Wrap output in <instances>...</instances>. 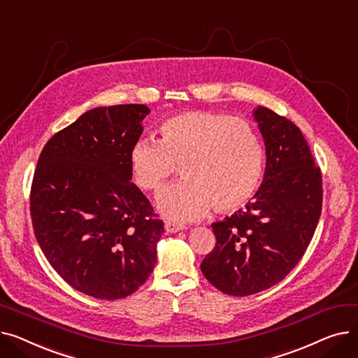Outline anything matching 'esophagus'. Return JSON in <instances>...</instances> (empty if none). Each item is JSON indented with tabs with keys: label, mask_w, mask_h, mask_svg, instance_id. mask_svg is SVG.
Segmentation results:
<instances>
[{
	"label": "esophagus",
	"mask_w": 358,
	"mask_h": 358,
	"mask_svg": "<svg viewBox=\"0 0 358 358\" xmlns=\"http://www.w3.org/2000/svg\"><path fill=\"white\" fill-rule=\"evenodd\" d=\"M182 229H184L182 224H178V223H174V222H165V231L168 234H174V232L182 231Z\"/></svg>",
	"instance_id": "esophagus-1"
}]
</instances>
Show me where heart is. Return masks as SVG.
Returning a JSON list of instances; mask_svg holds the SVG:
<instances>
[{
  "label": "heart",
  "mask_w": 358,
  "mask_h": 358,
  "mask_svg": "<svg viewBox=\"0 0 358 358\" xmlns=\"http://www.w3.org/2000/svg\"><path fill=\"white\" fill-rule=\"evenodd\" d=\"M158 142L142 139L130 150L131 178L159 193L180 166L184 181L158 196L171 220L200 219L213 209L234 212L258 193L266 171V148L258 130L239 117L187 111L159 126Z\"/></svg>",
  "instance_id": "heart-1"
}]
</instances>
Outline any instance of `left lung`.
Wrapping results in <instances>:
<instances>
[{
	"label": "left lung",
	"mask_w": 358,
	"mask_h": 358,
	"mask_svg": "<svg viewBox=\"0 0 358 358\" xmlns=\"http://www.w3.org/2000/svg\"><path fill=\"white\" fill-rule=\"evenodd\" d=\"M254 119L266 173L245 209L212 224L216 245L201 273L220 292L250 296L283 280L305 255L322 210V174L300 129L267 107Z\"/></svg>",
	"instance_id": "obj_1"
}]
</instances>
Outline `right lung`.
Returning a JSON list of instances; mask_svg holds the SVG:
<instances>
[{
	"label": "right lung",
	"mask_w": 358,
	"mask_h": 358,
	"mask_svg": "<svg viewBox=\"0 0 358 358\" xmlns=\"http://www.w3.org/2000/svg\"><path fill=\"white\" fill-rule=\"evenodd\" d=\"M149 111L145 104L92 108L55 134L36 165V239L53 270L92 297H126L155 267L164 222L130 182L129 164Z\"/></svg>",
	"instance_id": "right-lung-1"
}]
</instances>
